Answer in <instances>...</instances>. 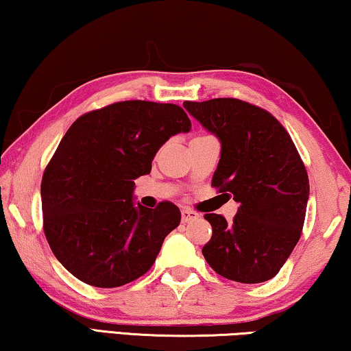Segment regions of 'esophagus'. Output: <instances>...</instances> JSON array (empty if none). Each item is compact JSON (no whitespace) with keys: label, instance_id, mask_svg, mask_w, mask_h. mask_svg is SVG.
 Segmentation results:
<instances>
[{"label":"esophagus","instance_id":"34e87169","mask_svg":"<svg viewBox=\"0 0 351 351\" xmlns=\"http://www.w3.org/2000/svg\"><path fill=\"white\" fill-rule=\"evenodd\" d=\"M199 215L196 212H193L190 208H183L182 210V221L183 223H191V221L197 219Z\"/></svg>","mask_w":351,"mask_h":351}]
</instances>
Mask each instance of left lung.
Here are the masks:
<instances>
[{
    "label": "left lung",
    "instance_id": "left-lung-1",
    "mask_svg": "<svg viewBox=\"0 0 351 351\" xmlns=\"http://www.w3.org/2000/svg\"><path fill=\"white\" fill-rule=\"evenodd\" d=\"M183 108L219 139L212 185L239 202L232 223L217 213L204 217L213 235L202 254L230 281H268L292 254L304 224L309 179L298 150L268 111L246 101L212 99Z\"/></svg>",
    "mask_w": 351,
    "mask_h": 351
}]
</instances>
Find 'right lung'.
Returning a JSON list of instances; mask_svg holds the SVG:
<instances>
[{"mask_svg":"<svg viewBox=\"0 0 351 351\" xmlns=\"http://www.w3.org/2000/svg\"><path fill=\"white\" fill-rule=\"evenodd\" d=\"M180 106L127 100L72 123L42 177L44 230L62 267L94 287H121L147 273L180 224L172 202L134 204V180L171 136L188 133Z\"/></svg>","mask_w":351,"mask_h":351,"instance_id":"1","label":"right lung"}]
</instances>
